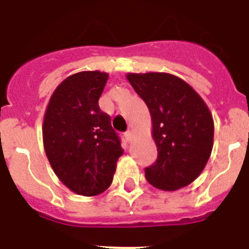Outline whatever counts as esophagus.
<instances>
[{
    "mask_svg": "<svg viewBox=\"0 0 249 249\" xmlns=\"http://www.w3.org/2000/svg\"><path fill=\"white\" fill-rule=\"evenodd\" d=\"M125 137H126L127 141L131 142L132 140H134V132H132V131H126V132H125Z\"/></svg>",
    "mask_w": 249,
    "mask_h": 249,
    "instance_id": "obj_1",
    "label": "esophagus"
}]
</instances>
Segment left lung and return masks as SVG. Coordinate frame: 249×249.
I'll return each mask as SVG.
<instances>
[{
    "label": "left lung",
    "instance_id": "left-lung-1",
    "mask_svg": "<svg viewBox=\"0 0 249 249\" xmlns=\"http://www.w3.org/2000/svg\"><path fill=\"white\" fill-rule=\"evenodd\" d=\"M152 119L158 158L146 168V178L161 191H176L194 182L212 154L213 115L190 84L169 73H127Z\"/></svg>",
    "mask_w": 249,
    "mask_h": 249
}]
</instances>
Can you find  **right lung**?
<instances>
[{"label":"right lung","instance_id":"right-lung-1","mask_svg":"<svg viewBox=\"0 0 249 249\" xmlns=\"http://www.w3.org/2000/svg\"><path fill=\"white\" fill-rule=\"evenodd\" d=\"M108 73L79 71L55 88L46 107L42 140L53 171L71 191L92 197L110 186L124 153L98 100Z\"/></svg>","mask_w":249,"mask_h":249}]
</instances>
